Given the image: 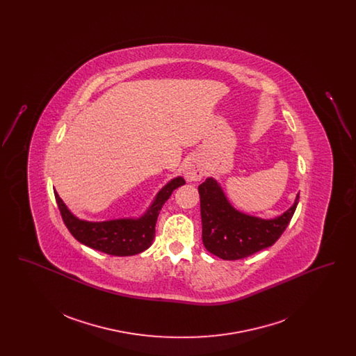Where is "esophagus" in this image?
Returning <instances> with one entry per match:
<instances>
[{
    "label": "esophagus",
    "instance_id": "1",
    "mask_svg": "<svg viewBox=\"0 0 356 356\" xmlns=\"http://www.w3.org/2000/svg\"><path fill=\"white\" fill-rule=\"evenodd\" d=\"M184 173L189 181H199L204 176L203 165L199 160L189 159L184 165Z\"/></svg>",
    "mask_w": 356,
    "mask_h": 356
}]
</instances>
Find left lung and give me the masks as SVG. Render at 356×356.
Masks as SVG:
<instances>
[{
  "instance_id": "8db88e82",
  "label": "left lung",
  "mask_w": 356,
  "mask_h": 356,
  "mask_svg": "<svg viewBox=\"0 0 356 356\" xmlns=\"http://www.w3.org/2000/svg\"><path fill=\"white\" fill-rule=\"evenodd\" d=\"M199 193L204 247L224 260L244 259L271 247L286 231L299 203L298 193L282 216L264 220L236 211L212 177L199 186Z\"/></svg>"
}]
</instances>
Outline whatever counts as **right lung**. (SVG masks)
I'll list each match as a JSON object with an SVG mask.
<instances>
[{"instance_id":"obj_1","label":"right lung","mask_w":356,"mask_h":356,"mask_svg":"<svg viewBox=\"0 0 356 356\" xmlns=\"http://www.w3.org/2000/svg\"><path fill=\"white\" fill-rule=\"evenodd\" d=\"M184 184L186 181L183 177L170 180L157 193L156 200L147 213L140 219H120L100 222L80 220L69 212L67 205L63 203L57 192H54V197L64 224L76 240L104 254L132 256L151 247L156 232V221L163 205L170 199L176 188Z\"/></svg>"}]
</instances>
